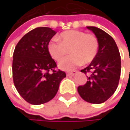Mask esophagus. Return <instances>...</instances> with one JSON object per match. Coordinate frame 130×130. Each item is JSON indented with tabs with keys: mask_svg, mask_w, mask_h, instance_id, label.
Instances as JSON below:
<instances>
[{
	"mask_svg": "<svg viewBox=\"0 0 130 130\" xmlns=\"http://www.w3.org/2000/svg\"><path fill=\"white\" fill-rule=\"evenodd\" d=\"M76 73H77V71H68V72L66 73V74H67V76H74Z\"/></svg>",
	"mask_w": 130,
	"mask_h": 130,
	"instance_id": "obj_1",
	"label": "esophagus"
}]
</instances>
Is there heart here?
Segmentation results:
<instances>
[{
    "label": "heart",
    "instance_id": "b5f03b06",
    "mask_svg": "<svg viewBox=\"0 0 130 130\" xmlns=\"http://www.w3.org/2000/svg\"><path fill=\"white\" fill-rule=\"evenodd\" d=\"M59 39L60 41L50 40L47 43V50L56 61L61 60L69 50L72 55L59 63V68L62 70L71 71L83 63H91L98 54L99 43L93 35L78 30H68L62 32Z\"/></svg>",
    "mask_w": 130,
    "mask_h": 130
}]
</instances>
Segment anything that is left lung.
Instances as JSON below:
<instances>
[{
    "label": "left lung",
    "mask_w": 130,
    "mask_h": 130,
    "mask_svg": "<svg viewBox=\"0 0 130 130\" xmlns=\"http://www.w3.org/2000/svg\"><path fill=\"white\" fill-rule=\"evenodd\" d=\"M99 40V48L95 59L84 69L83 73L91 72L88 81L79 86L80 97L87 102L100 104L108 99L116 91L120 77L121 60L117 44L111 36L103 30L87 26Z\"/></svg>",
    "instance_id": "1"
}]
</instances>
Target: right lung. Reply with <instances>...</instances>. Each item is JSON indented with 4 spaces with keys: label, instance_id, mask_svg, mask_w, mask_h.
Instances as JSON below:
<instances>
[{
    "label": "right lung",
    "instance_id": "obj_1",
    "mask_svg": "<svg viewBox=\"0 0 130 130\" xmlns=\"http://www.w3.org/2000/svg\"><path fill=\"white\" fill-rule=\"evenodd\" d=\"M56 34L48 27L36 28L17 43L13 59L14 85L20 95L32 105H41L56 95L64 71H55L56 64L47 50V43Z\"/></svg>",
    "mask_w": 130,
    "mask_h": 130
}]
</instances>
